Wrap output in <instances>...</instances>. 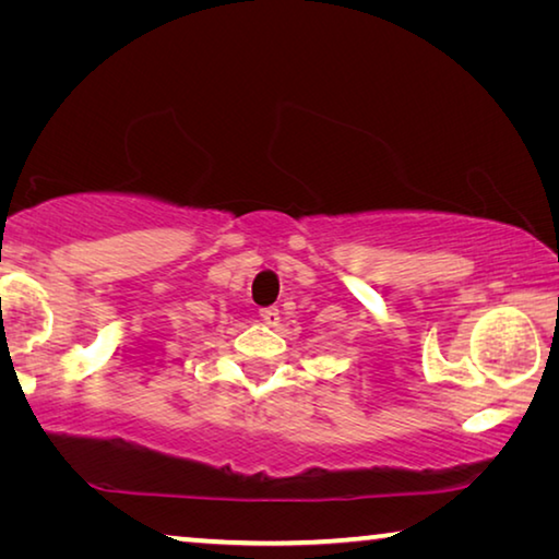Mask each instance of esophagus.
Listing matches in <instances>:
<instances>
[{"mask_svg": "<svg viewBox=\"0 0 559 559\" xmlns=\"http://www.w3.org/2000/svg\"><path fill=\"white\" fill-rule=\"evenodd\" d=\"M259 316H261V320L266 325H278V320H281V313H278V308H261L259 310Z\"/></svg>", "mask_w": 559, "mask_h": 559, "instance_id": "esophagus-1", "label": "esophagus"}]
</instances>
